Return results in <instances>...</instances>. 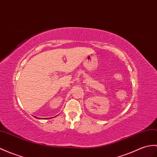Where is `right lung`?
<instances>
[{"instance_id":"1","label":"right lung","mask_w":157,"mask_h":157,"mask_svg":"<svg viewBox=\"0 0 157 157\" xmlns=\"http://www.w3.org/2000/svg\"><path fill=\"white\" fill-rule=\"evenodd\" d=\"M35 118H37V117H35ZM47 119V118H46Z\"/></svg>"}]
</instances>
